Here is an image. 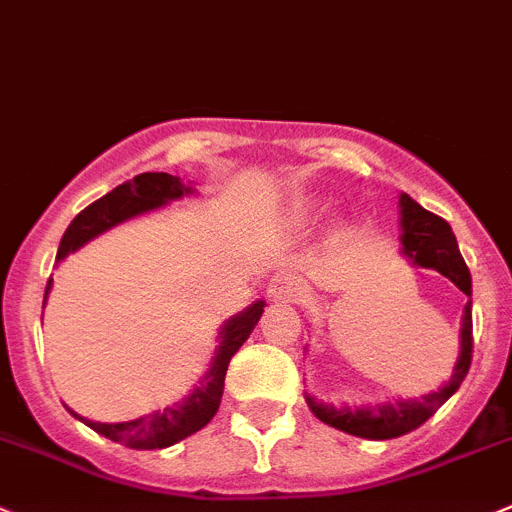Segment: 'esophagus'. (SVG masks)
I'll list each match as a JSON object with an SVG mask.
<instances>
[{
  "label": "esophagus",
  "instance_id": "1",
  "mask_svg": "<svg viewBox=\"0 0 512 512\" xmlns=\"http://www.w3.org/2000/svg\"><path fill=\"white\" fill-rule=\"evenodd\" d=\"M267 292H270L272 300H300L302 295L307 292V285L302 277L292 275V272H275V275L270 277V285H267Z\"/></svg>",
  "mask_w": 512,
  "mask_h": 512
}]
</instances>
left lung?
I'll use <instances>...</instances> for the list:
<instances>
[{
    "label": "left lung",
    "mask_w": 512,
    "mask_h": 512,
    "mask_svg": "<svg viewBox=\"0 0 512 512\" xmlns=\"http://www.w3.org/2000/svg\"><path fill=\"white\" fill-rule=\"evenodd\" d=\"M400 225H403V255L418 267H433L443 277H448L460 292L473 295V280L465 265L463 255L458 250L453 230L443 217L433 215L410 195H400ZM473 360V302H465L463 327H460V357L455 362L453 377L443 388L423 398L398 400V403L367 405V408H335V405L317 403L315 398L305 395L307 405L330 428L342 433L357 435L367 440H390L420 428L428 418H433L435 410L460 388Z\"/></svg>",
    "instance_id": "8db88e82"
}]
</instances>
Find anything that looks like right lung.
<instances>
[{"label": "right lung", "instance_id": "1", "mask_svg": "<svg viewBox=\"0 0 512 512\" xmlns=\"http://www.w3.org/2000/svg\"><path fill=\"white\" fill-rule=\"evenodd\" d=\"M185 195H192V187L185 185L180 177L167 175V172H142L135 180H127L124 185L114 187L112 192L99 197L97 202L84 207V210L74 217L72 225L64 232L62 242H59L57 262L64 260L69 252L87 245V242L94 240L97 235L107 232L109 227L130 220V217L157 210V207L167 205V202L172 200H180V197ZM49 290H52V277H49L47 290H44V305H47ZM262 312H265V302L257 300L255 305H250L245 312H240V315L230 317V320L222 325L220 335H217L220 345H217L215 357H212L210 370L205 372L200 385H197L182 403H175L172 408L165 410H155V413L142 415V418L137 420H127V423H94V420L77 415L74 410H67L74 418L82 420L87 428H92L94 433L135 450L170 448V445L190 438L192 433L202 430L212 418H215L217 408H220L222 390H225L227 365H230L232 355L242 347V342H245L247 337H250V332L255 330Z\"/></svg>", "mask_w": 512, "mask_h": 512}]
</instances>
